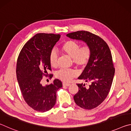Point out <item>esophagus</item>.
I'll use <instances>...</instances> for the list:
<instances>
[{
    "instance_id": "1",
    "label": "esophagus",
    "mask_w": 131,
    "mask_h": 131,
    "mask_svg": "<svg viewBox=\"0 0 131 131\" xmlns=\"http://www.w3.org/2000/svg\"><path fill=\"white\" fill-rule=\"evenodd\" d=\"M62 84L63 87H68V86H69L70 85L69 83H63Z\"/></svg>"
}]
</instances>
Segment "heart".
Instances as JSON below:
<instances>
[{"label":"heart","instance_id":"heart-1","mask_svg":"<svg viewBox=\"0 0 131 131\" xmlns=\"http://www.w3.org/2000/svg\"><path fill=\"white\" fill-rule=\"evenodd\" d=\"M61 51L72 58L73 63L80 68H84L89 63L92 57L91 47L88 44L80 47L77 41L68 40L62 44ZM49 62L52 67H56L58 63V55L54 50H52L49 55ZM77 76V72L72 69H61L55 74L57 79L68 82Z\"/></svg>","mask_w":131,"mask_h":131}]
</instances>
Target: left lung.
<instances>
[{"mask_svg":"<svg viewBox=\"0 0 131 131\" xmlns=\"http://www.w3.org/2000/svg\"><path fill=\"white\" fill-rule=\"evenodd\" d=\"M67 36L85 41L91 47V59L78 78L90 84H77L79 91L73 97L80 107L92 109L105 101L110 91L115 73L112 53L103 39L88 31H77Z\"/></svg>","mask_w":131,"mask_h":131,"instance_id":"obj_1","label":"left lung"}]
</instances>
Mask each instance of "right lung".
<instances>
[{
    "instance_id": "add662e5",
    "label": "right lung",
    "mask_w": 131,
    "mask_h": 131,
    "mask_svg": "<svg viewBox=\"0 0 131 131\" xmlns=\"http://www.w3.org/2000/svg\"><path fill=\"white\" fill-rule=\"evenodd\" d=\"M59 34H37L28 40L21 50L17 62L16 74L19 87L25 102L33 109L46 112L54 107L57 91L62 87L59 79L46 86L41 85L43 76L51 71L49 55L60 39ZM51 79L53 74H50Z\"/></svg>"
}]
</instances>
